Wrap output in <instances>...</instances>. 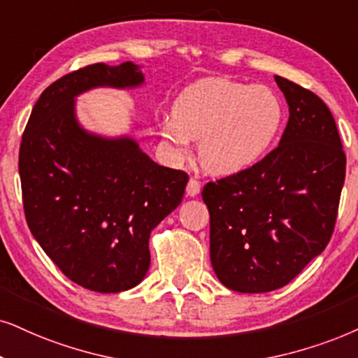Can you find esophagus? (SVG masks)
I'll return each mask as SVG.
<instances>
[{
    "instance_id": "esophagus-1",
    "label": "esophagus",
    "mask_w": 358,
    "mask_h": 358,
    "mask_svg": "<svg viewBox=\"0 0 358 358\" xmlns=\"http://www.w3.org/2000/svg\"><path fill=\"white\" fill-rule=\"evenodd\" d=\"M201 189V183L198 182L196 178H189V182L187 185V194L188 196H196Z\"/></svg>"
}]
</instances>
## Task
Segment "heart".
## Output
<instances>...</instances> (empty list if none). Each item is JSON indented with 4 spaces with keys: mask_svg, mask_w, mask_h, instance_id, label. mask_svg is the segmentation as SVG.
Masks as SVG:
<instances>
[{
    "mask_svg": "<svg viewBox=\"0 0 358 358\" xmlns=\"http://www.w3.org/2000/svg\"><path fill=\"white\" fill-rule=\"evenodd\" d=\"M284 124V106L264 85L228 79L198 80L175 99L173 115L162 124L176 158L200 141L203 169L218 176L243 173L271 150Z\"/></svg>",
    "mask_w": 358,
    "mask_h": 358,
    "instance_id": "obj_1",
    "label": "heart"
}]
</instances>
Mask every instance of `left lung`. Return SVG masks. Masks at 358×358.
Returning a JSON list of instances; mask_svg holds the SVG:
<instances>
[{
  "label": "left lung",
  "mask_w": 358,
  "mask_h": 358,
  "mask_svg": "<svg viewBox=\"0 0 358 358\" xmlns=\"http://www.w3.org/2000/svg\"><path fill=\"white\" fill-rule=\"evenodd\" d=\"M289 106L279 145L243 173L210 182V256L221 284L259 294L286 286L325 250L345 180V153L329 107L274 76Z\"/></svg>",
  "instance_id": "8db88e82"
}]
</instances>
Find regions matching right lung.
I'll return each mask as SVG.
<instances>
[{
    "label": "right lung",
    "mask_w": 358,
    "mask_h": 358,
    "mask_svg": "<svg viewBox=\"0 0 358 358\" xmlns=\"http://www.w3.org/2000/svg\"><path fill=\"white\" fill-rule=\"evenodd\" d=\"M138 66H85L41 94L22 134L20 176L28 226L66 278L112 294L137 286L148 239L182 203L188 175L155 164L129 137L103 138L76 120L74 97L102 85L137 87Z\"/></svg>",
    "instance_id": "right-lung-1"
}]
</instances>
